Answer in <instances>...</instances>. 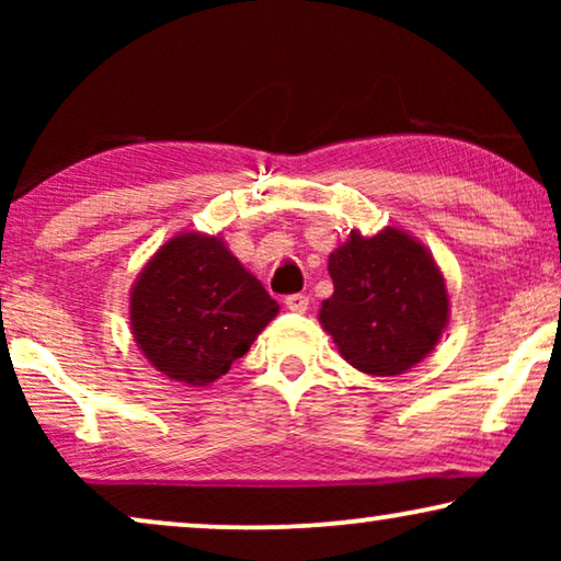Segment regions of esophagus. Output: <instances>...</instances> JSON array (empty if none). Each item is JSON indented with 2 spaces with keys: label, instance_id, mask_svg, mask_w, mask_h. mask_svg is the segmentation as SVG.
<instances>
[{
  "label": "esophagus",
  "instance_id": "esophagus-1",
  "mask_svg": "<svg viewBox=\"0 0 561 561\" xmlns=\"http://www.w3.org/2000/svg\"><path fill=\"white\" fill-rule=\"evenodd\" d=\"M286 309L294 311V313H304L306 309H309V296H306V294L286 296Z\"/></svg>",
  "mask_w": 561,
  "mask_h": 561
}]
</instances>
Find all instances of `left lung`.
<instances>
[{"mask_svg":"<svg viewBox=\"0 0 561 561\" xmlns=\"http://www.w3.org/2000/svg\"><path fill=\"white\" fill-rule=\"evenodd\" d=\"M334 296L319 319L344 359L370 375H401L434 350L447 324V288L432 255L409 234H352L329 255Z\"/></svg>","mask_w":561,"mask_h":561,"instance_id":"8db88e82","label":"left lung"}]
</instances>
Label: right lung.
<instances>
[{"instance_id":"1","label":"right lung","mask_w":561,"mask_h":561,"mask_svg":"<svg viewBox=\"0 0 561 561\" xmlns=\"http://www.w3.org/2000/svg\"><path fill=\"white\" fill-rule=\"evenodd\" d=\"M278 304L219 237L181 234L158 250L129 296L133 334L171 380L206 386L255 342Z\"/></svg>"}]
</instances>
